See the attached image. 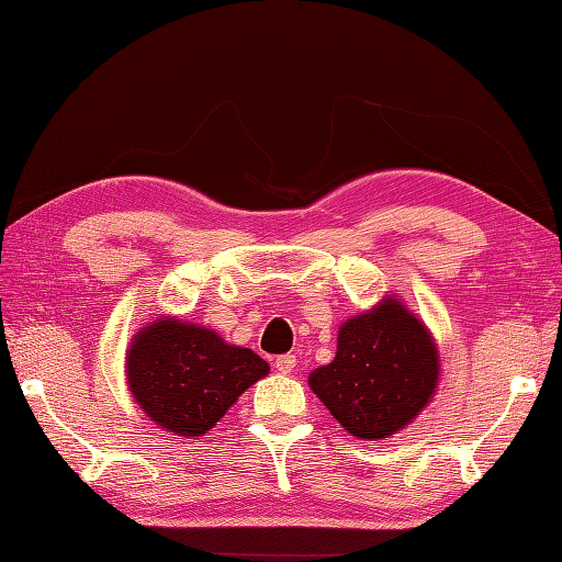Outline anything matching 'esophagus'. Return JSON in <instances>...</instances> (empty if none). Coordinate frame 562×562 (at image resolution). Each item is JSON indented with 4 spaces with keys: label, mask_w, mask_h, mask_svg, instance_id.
I'll list each match as a JSON object with an SVG mask.
<instances>
[{
    "label": "esophagus",
    "mask_w": 562,
    "mask_h": 562,
    "mask_svg": "<svg viewBox=\"0 0 562 562\" xmlns=\"http://www.w3.org/2000/svg\"><path fill=\"white\" fill-rule=\"evenodd\" d=\"M295 363H297V359L293 357V353H283V357H279L277 361H273V369H277L283 375H289V373L295 371Z\"/></svg>",
    "instance_id": "34e87169"
}]
</instances>
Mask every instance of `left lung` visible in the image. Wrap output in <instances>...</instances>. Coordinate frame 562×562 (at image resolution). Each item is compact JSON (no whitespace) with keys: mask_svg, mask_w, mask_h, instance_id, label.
<instances>
[{"mask_svg":"<svg viewBox=\"0 0 562 562\" xmlns=\"http://www.w3.org/2000/svg\"><path fill=\"white\" fill-rule=\"evenodd\" d=\"M439 375L429 327L397 295H385L341 323L335 359L307 375V385L351 437L378 441L417 419Z\"/></svg>","mask_w":562,"mask_h":562,"instance_id":"left-lung-1","label":"left lung"}]
</instances>
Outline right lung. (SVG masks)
Segmentation results:
<instances>
[{
  "label": "right lung",
  "instance_id": "obj_1",
  "mask_svg": "<svg viewBox=\"0 0 562 562\" xmlns=\"http://www.w3.org/2000/svg\"><path fill=\"white\" fill-rule=\"evenodd\" d=\"M269 373L251 349L175 315L135 331L125 351V381L137 407L175 437H205L237 397Z\"/></svg>",
  "mask_w": 562,
  "mask_h": 562
}]
</instances>
